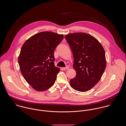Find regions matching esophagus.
<instances>
[{
  "label": "esophagus",
  "instance_id": "1",
  "mask_svg": "<svg viewBox=\"0 0 126 126\" xmlns=\"http://www.w3.org/2000/svg\"><path fill=\"white\" fill-rule=\"evenodd\" d=\"M63 69L64 70H68L69 69L68 67H63Z\"/></svg>",
  "mask_w": 126,
  "mask_h": 126
}]
</instances>
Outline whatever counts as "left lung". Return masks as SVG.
I'll return each mask as SVG.
<instances>
[{"label": "left lung", "mask_w": 126, "mask_h": 126, "mask_svg": "<svg viewBox=\"0 0 126 126\" xmlns=\"http://www.w3.org/2000/svg\"><path fill=\"white\" fill-rule=\"evenodd\" d=\"M74 57L73 68L76 76L70 80L74 90L80 92L90 90L101 79L106 68L105 53L99 41L85 33L65 35Z\"/></svg>", "instance_id": "left-lung-1"}]
</instances>
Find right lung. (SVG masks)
<instances>
[{
    "label": "right lung",
    "mask_w": 126,
    "mask_h": 126,
    "mask_svg": "<svg viewBox=\"0 0 126 126\" xmlns=\"http://www.w3.org/2000/svg\"><path fill=\"white\" fill-rule=\"evenodd\" d=\"M63 35L45 31L34 34L22 47L18 63L26 81L38 92L51 88L60 69L54 65V50Z\"/></svg>",
    "instance_id": "right-lung-1"
}]
</instances>
